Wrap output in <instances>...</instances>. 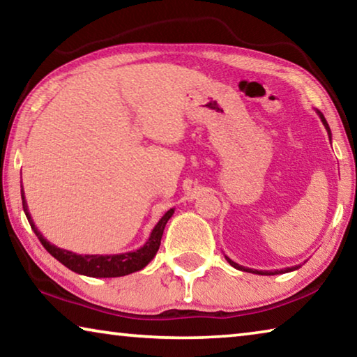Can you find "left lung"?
<instances>
[{
  "instance_id": "1",
  "label": "left lung",
  "mask_w": 357,
  "mask_h": 357,
  "mask_svg": "<svg viewBox=\"0 0 357 357\" xmlns=\"http://www.w3.org/2000/svg\"><path fill=\"white\" fill-rule=\"evenodd\" d=\"M317 113H318V116H319V119H321V123H323V126L326 128V130H328V135H329V140H331V137H332V134H331V129H329V124H328V121H326V118L323 116V113L321 112H318L317 110ZM227 258V261L233 266V268H236V269H239V271H245V273H252V274H259V275H275V274H285V273H291V271H296V269H299L301 266H293V268H285V269H277V271H257V269H249V268H244V266H239L238 263H234V261H231V259H229L228 257H225Z\"/></svg>"
}]
</instances>
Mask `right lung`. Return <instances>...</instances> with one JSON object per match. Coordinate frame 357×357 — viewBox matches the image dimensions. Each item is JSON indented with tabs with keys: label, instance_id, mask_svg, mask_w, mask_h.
Segmentation results:
<instances>
[{
	"label": "right lung",
	"instance_id": "1",
	"mask_svg": "<svg viewBox=\"0 0 357 357\" xmlns=\"http://www.w3.org/2000/svg\"><path fill=\"white\" fill-rule=\"evenodd\" d=\"M22 203H23V211H25L26 219L29 222V225H31L33 231L36 233V236L39 238L40 244L45 247V250L50 253L52 257H55L59 263H63L66 268H69L77 274L88 275V277H99V279H107V277H123L132 273H137V271H142L144 266H146L151 259L155 257L157 250H159L160 239H162V234H164L167 222L170 220V217L174 214V208L167 211V213L162 215V219L157 222V225L153 228L149 239L138 250L114 253V255H78V253L61 249V247H56L55 244H50L44 236H42V233L39 231L38 227L34 225L31 214H29L28 211L23 185H22Z\"/></svg>",
	"mask_w": 357,
	"mask_h": 357
}]
</instances>
